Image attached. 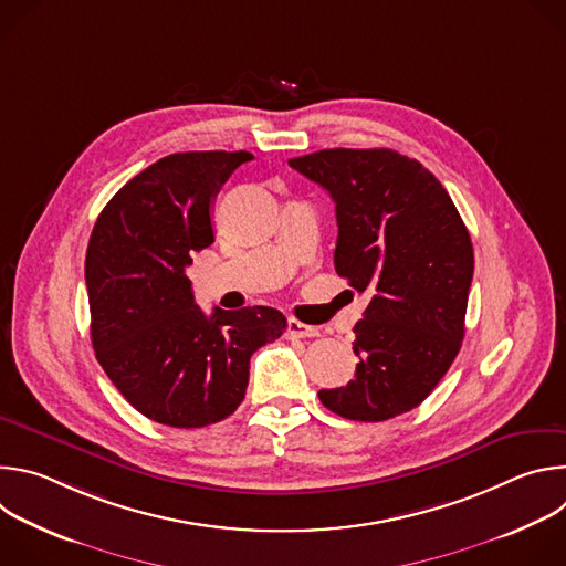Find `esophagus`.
Segmentation results:
<instances>
[{"label": "esophagus", "instance_id": "esophagus-1", "mask_svg": "<svg viewBox=\"0 0 566 566\" xmlns=\"http://www.w3.org/2000/svg\"><path fill=\"white\" fill-rule=\"evenodd\" d=\"M286 334H289V338H317V336H319V332H317L315 327L304 325V322H300V319H295V317L289 319Z\"/></svg>", "mask_w": 566, "mask_h": 566}]
</instances>
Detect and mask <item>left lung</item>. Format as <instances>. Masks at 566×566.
<instances>
[{
  "instance_id": "8db88e82",
  "label": "left lung",
  "mask_w": 566,
  "mask_h": 566,
  "mask_svg": "<svg viewBox=\"0 0 566 566\" xmlns=\"http://www.w3.org/2000/svg\"><path fill=\"white\" fill-rule=\"evenodd\" d=\"M289 166L336 203L340 277L371 300L356 322V378L322 406L365 423L406 415L450 369L465 334L472 241L450 195L394 149H319Z\"/></svg>"
}]
</instances>
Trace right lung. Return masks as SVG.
<instances>
[{
    "label": "right lung",
    "mask_w": 566,
    "mask_h": 566,
    "mask_svg": "<svg viewBox=\"0 0 566 566\" xmlns=\"http://www.w3.org/2000/svg\"><path fill=\"white\" fill-rule=\"evenodd\" d=\"M251 151H179L127 181L90 239L92 345L143 417L206 428L244 400L251 356L286 332L271 306L206 315L186 269L214 241L212 201Z\"/></svg>",
    "instance_id": "right-lung-1"
}]
</instances>
